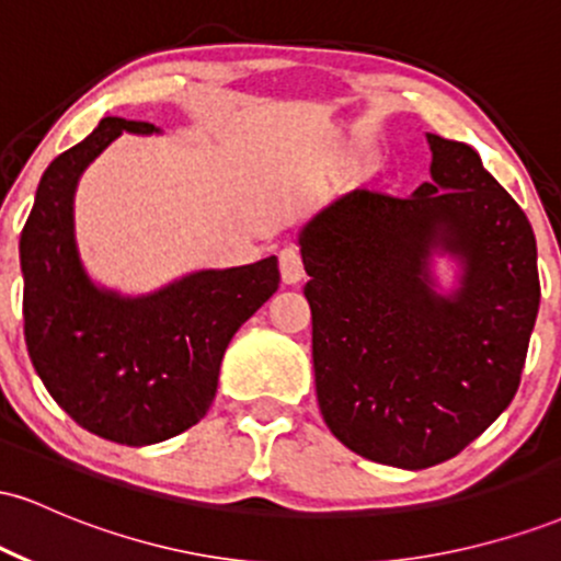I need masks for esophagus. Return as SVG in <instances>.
<instances>
[{
  "label": "esophagus",
  "instance_id": "34e87169",
  "mask_svg": "<svg viewBox=\"0 0 561 561\" xmlns=\"http://www.w3.org/2000/svg\"><path fill=\"white\" fill-rule=\"evenodd\" d=\"M279 272H282V282L285 285H298L302 279V259L295 248H285L279 250Z\"/></svg>",
  "mask_w": 561,
  "mask_h": 561
}]
</instances>
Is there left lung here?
Instances as JSON below:
<instances>
[{
    "mask_svg": "<svg viewBox=\"0 0 561 561\" xmlns=\"http://www.w3.org/2000/svg\"><path fill=\"white\" fill-rule=\"evenodd\" d=\"M433 182L353 190L300 231L313 375L330 433L364 459L427 469L485 433L519 388L536 327V234L465 141L427 134ZM433 249L462 287H428Z\"/></svg>",
    "mask_w": 561,
    "mask_h": 561,
    "instance_id": "8db88e82",
    "label": "left lung"
}]
</instances>
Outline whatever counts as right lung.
Instances as JSON below:
<instances>
[{
  "label": "right lung",
  "instance_id": "right-lung-1",
  "mask_svg": "<svg viewBox=\"0 0 561 561\" xmlns=\"http://www.w3.org/2000/svg\"><path fill=\"white\" fill-rule=\"evenodd\" d=\"M124 131L158 128L102 118L44 171L21 231L23 332L36 375L70 420L121 446H150L203 420L224 351L276 293L279 266L272 255L197 272L147 298L96 289L76 250L73 192L81 171Z\"/></svg>",
  "mask_w": 561,
  "mask_h": 561
}]
</instances>
